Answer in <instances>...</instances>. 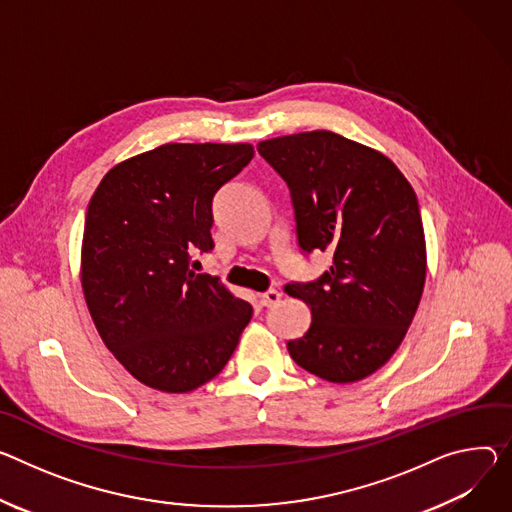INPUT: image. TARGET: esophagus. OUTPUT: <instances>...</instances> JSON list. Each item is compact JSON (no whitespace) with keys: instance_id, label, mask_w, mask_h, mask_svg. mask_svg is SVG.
<instances>
[{"instance_id":"obj_1","label":"esophagus","mask_w":512,"mask_h":512,"mask_svg":"<svg viewBox=\"0 0 512 512\" xmlns=\"http://www.w3.org/2000/svg\"><path fill=\"white\" fill-rule=\"evenodd\" d=\"M280 298H282V294L277 292V290H267V292H263V294H259V302H261V306H275L277 302H280Z\"/></svg>"}]
</instances>
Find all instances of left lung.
Returning <instances> with one entry per match:
<instances>
[{
  "label": "left lung",
  "instance_id": "1",
  "mask_svg": "<svg viewBox=\"0 0 512 512\" xmlns=\"http://www.w3.org/2000/svg\"><path fill=\"white\" fill-rule=\"evenodd\" d=\"M257 151L288 183L302 251L333 255L316 282L286 286L312 314L288 351L322 380L359 382L396 353L423 296L416 194L384 153L331 130L269 138Z\"/></svg>",
  "mask_w": 512,
  "mask_h": 512
}]
</instances>
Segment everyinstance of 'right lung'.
<instances>
[{
    "instance_id": "right-lung-1",
    "label": "right lung",
    "mask_w": 512,
    "mask_h": 512,
    "mask_svg": "<svg viewBox=\"0 0 512 512\" xmlns=\"http://www.w3.org/2000/svg\"><path fill=\"white\" fill-rule=\"evenodd\" d=\"M249 143H167L114 165L89 200L81 288L104 345L169 394L218 376L253 308L190 269L214 247L212 198L253 159Z\"/></svg>"
}]
</instances>
